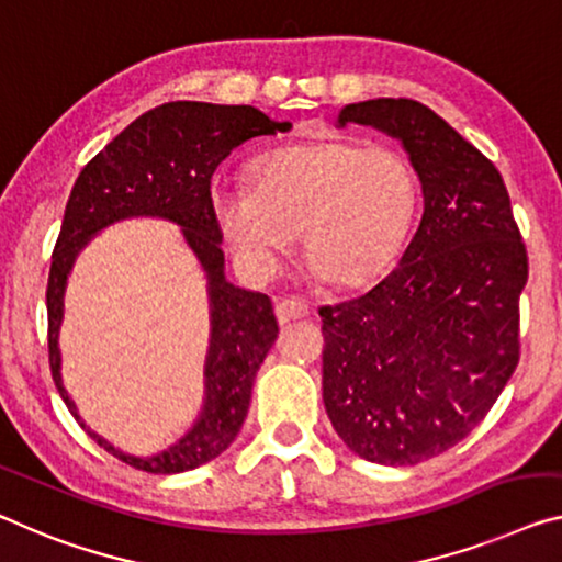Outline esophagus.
Returning a JSON list of instances; mask_svg holds the SVG:
<instances>
[{"label": "esophagus", "instance_id": "esophagus-1", "mask_svg": "<svg viewBox=\"0 0 562 562\" xmlns=\"http://www.w3.org/2000/svg\"><path fill=\"white\" fill-rule=\"evenodd\" d=\"M273 311H276V318H279V324H286V322H291V318L306 316L311 306L304 299H281Z\"/></svg>", "mask_w": 562, "mask_h": 562}]
</instances>
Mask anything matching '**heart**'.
<instances>
[{"mask_svg":"<svg viewBox=\"0 0 562 562\" xmlns=\"http://www.w3.org/2000/svg\"><path fill=\"white\" fill-rule=\"evenodd\" d=\"M417 178L390 145L324 140L258 158L248 183L215 180L211 213L233 256L271 273L304 231L316 269L347 289L369 286L394 269L407 244Z\"/></svg>","mask_w":562,"mask_h":562,"instance_id":"1","label":"heart"}]
</instances>
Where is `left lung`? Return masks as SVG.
Returning a JSON list of instances; mask_svg holds the SVG:
<instances>
[{"instance_id": "1", "label": "left lung", "mask_w": 562, "mask_h": 562, "mask_svg": "<svg viewBox=\"0 0 562 562\" xmlns=\"http://www.w3.org/2000/svg\"><path fill=\"white\" fill-rule=\"evenodd\" d=\"M396 137L425 211L396 263L364 296L322 306L324 407L351 452L407 468L462 442L520 359L528 254L497 168L417 100L339 112Z\"/></svg>"}]
</instances>
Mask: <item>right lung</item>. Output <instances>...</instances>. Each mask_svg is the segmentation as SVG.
Masks as SVG:
<instances>
[{
    "label": "right lung",
    "mask_w": 562,
    "mask_h": 562,
    "mask_svg": "<svg viewBox=\"0 0 562 562\" xmlns=\"http://www.w3.org/2000/svg\"><path fill=\"white\" fill-rule=\"evenodd\" d=\"M289 131L291 123H276L251 105L166 102L133 120L75 180L47 281L52 379L80 427L135 470L153 474L195 470L226 452L244 427L256 371L279 336V324L266 293L238 289L226 279L223 236L211 213V178L233 148L258 135ZM127 217H160L180 225L210 281L212 341L204 370V409L176 446L150 458L117 451L85 426L58 371L64 289L76 256L102 227Z\"/></svg>",
    "instance_id": "obj_1"
}]
</instances>
